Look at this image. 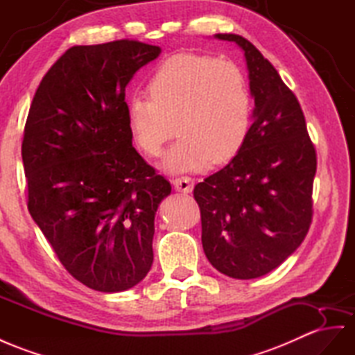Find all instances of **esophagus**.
<instances>
[{
	"instance_id": "obj_1",
	"label": "esophagus",
	"mask_w": 355,
	"mask_h": 355,
	"mask_svg": "<svg viewBox=\"0 0 355 355\" xmlns=\"http://www.w3.org/2000/svg\"><path fill=\"white\" fill-rule=\"evenodd\" d=\"M193 180L190 177H180L172 180V186L177 190V192H183V193H190L193 190Z\"/></svg>"
}]
</instances>
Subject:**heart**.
Masks as SVG:
<instances>
[{"label":"heart","instance_id":"heart-1","mask_svg":"<svg viewBox=\"0 0 355 355\" xmlns=\"http://www.w3.org/2000/svg\"><path fill=\"white\" fill-rule=\"evenodd\" d=\"M148 97L127 103V125L136 147L156 157L175 133L180 141L163 159L169 172H189L228 162L250 124V96L243 71L225 58L175 53L148 80Z\"/></svg>","mask_w":355,"mask_h":355}]
</instances>
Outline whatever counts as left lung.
Masks as SVG:
<instances>
[{"instance_id":"1","label":"left lung","mask_w":355,"mask_h":355,"mask_svg":"<svg viewBox=\"0 0 355 355\" xmlns=\"http://www.w3.org/2000/svg\"><path fill=\"white\" fill-rule=\"evenodd\" d=\"M244 52L253 123L235 157L198 183L202 248L210 264L234 279L279 267L312 222L316 153L297 97L271 62L237 34H214Z\"/></svg>"}]
</instances>
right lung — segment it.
<instances>
[{"label": "right lung", "mask_w": 355, "mask_h": 355, "mask_svg": "<svg viewBox=\"0 0 355 355\" xmlns=\"http://www.w3.org/2000/svg\"><path fill=\"white\" fill-rule=\"evenodd\" d=\"M162 49L136 40L73 46L35 91L22 160L28 210L80 284L121 293L153 264L154 216L171 193L132 145L125 87Z\"/></svg>", "instance_id": "1"}]
</instances>
